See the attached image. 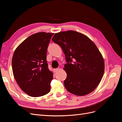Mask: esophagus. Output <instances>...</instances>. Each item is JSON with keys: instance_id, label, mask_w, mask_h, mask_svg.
<instances>
[{"instance_id": "34e87169", "label": "esophagus", "mask_w": 122, "mask_h": 122, "mask_svg": "<svg viewBox=\"0 0 122 122\" xmlns=\"http://www.w3.org/2000/svg\"><path fill=\"white\" fill-rule=\"evenodd\" d=\"M58 70H59L58 69H54L53 70H54V71L55 72H57Z\"/></svg>"}]
</instances>
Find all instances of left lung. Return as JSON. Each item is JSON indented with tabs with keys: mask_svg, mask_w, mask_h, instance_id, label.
I'll return each instance as SVG.
<instances>
[{
	"mask_svg": "<svg viewBox=\"0 0 122 122\" xmlns=\"http://www.w3.org/2000/svg\"><path fill=\"white\" fill-rule=\"evenodd\" d=\"M52 40L61 46L65 55L66 90L81 96L93 92L104 72V60L96 45L86 36L73 30L56 33Z\"/></svg>",
	"mask_w": 122,
	"mask_h": 122,
	"instance_id": "obj_1",
	"label": "left lung"
}]
</instances>
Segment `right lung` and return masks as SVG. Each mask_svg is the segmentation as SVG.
<instances>
[{
	"mask_svg": "<svg viewBox=\"0 0 122 122\" xmlns=\"http://www.w3.org/2000/svg\"><path fill=\"white\" fill-rule=\"evenodd\" d=\"M54 34L38 32L18 46L12 58L14 76L20 87L33 97L43 96L50 91L53 73L48 67L46 54Z\"/></svg>",
	"mask_w": 122,
	"mask_h": 122,
	"instance_id": "add662e5",
	"label": "right lung"
}]
</instances>
